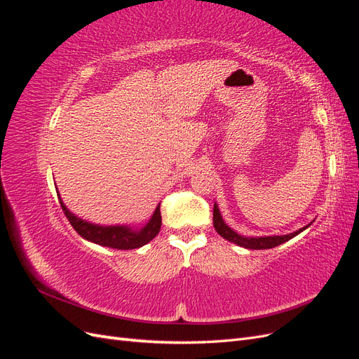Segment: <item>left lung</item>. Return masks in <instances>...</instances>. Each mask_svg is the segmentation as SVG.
<instances>
[{
	"mask_svg": "<svg viewBox=\"0 0 359 359\" xmlns=\"http://www.w3.org/2000/svg\"><path fill=\"white\" fill-rule=\"evenodd\" d=\"M212 222H214V227L217 233H219L220 236H223L224 240L231 241L236 245L240 247H244V248H250V250H266V248H273V247H277L280 244H283L289 240H292L293 236H297L298 233H301L302 231H306L307 227L311 224H307L301 227V229L292 232V233H287V235H273V236H245V235H241L235 232L232 227H229L226 224V222L223 220L222 217V212L219 210V205H217V202L214 203V214H212Z\"/></svg>",
	"mask_w": 359,
	"mask_h": 359,
	"instance_id": "obj_1",
	"label": "left lung"
}]
</instances>
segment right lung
<instances>
[{
  "mask_svg": "<svg viewBox=\"0 0 359 359\" xmlns=\"http://www.w3.org/2000/svg\"><path fill=\"white\" fill-rule=\"evenodd\" d=\"M58 199L61 208L66 214L67 220L73 226V229L78 232L83 240L99 244L103 247H111L116 250H132L139 248L148 244L151 240H154L156 235L160 232L161 226V214H160V203L157 205L156 211L149 217V220L142 226H130V224H95L86 222L81 217L73 214L66 203L62 202L58 189H57Z\"/></svg>",
  "mask_w": 359,
  "mask_h": 359,
  "instance_id": "right-lung-1",
  "label": "right lung"
}]
</instances>
